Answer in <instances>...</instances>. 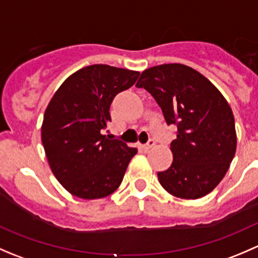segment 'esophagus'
I'll use <instances>...</instances> for the list:
<instances>
[{"label": "esophagus", "mask_w": 258, "mask_h": 258, "mask_svg": "<svg viewBox=\"0 0 258 258\" xmlns=\"http://www.w3.org/2000/svg\"><path fill=\"white\" fill-rule=\"evenodd\" d=\"M155 144H156V142H155V141H153V140H150V141H148V142H147V144H146V145H144V146H142V148H144V150H145V151H148V150H151V148H152V147H153V146H155Z\"/></svg>", "instance_id": "obj_1"}]
</instances>
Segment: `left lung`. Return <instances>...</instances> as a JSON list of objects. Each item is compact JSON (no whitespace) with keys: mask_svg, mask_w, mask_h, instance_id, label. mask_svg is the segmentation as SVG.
Listing matches in <instances>:
<instances>
[{"mask_svg":"<svg viewBox=\"0 0 258 258\" xmlns=\"http://www.w3.org/2000/svg\"><path fill=\"white\" fill-rule=\"evenodd\" d=\"M136 86L153 96L167 124L177 126L172 165L157 173L161 186L183 200L209 195L225 177L237 147L226 98L204 75L181 63L150 67Z\"/></svg>","mask_w":258,"mask_h":258,"instance_id":"left-lung-1","label":"left lung"}]
</instances>
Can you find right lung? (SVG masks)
<instances>
[{
	"instance_id": "right-lung-1",
	"label": "right lung",
	"mask_w": 258,
	"mask_h": 258,
	"mask_svg": "<svg viewBox=\"0 0 258 258\" xmlns=\"http://www.w3.org/2000/svg\"><path fill=\"white\" fill-rule=\"evenodd\" d=\"M140 72L108 64H91L54 92L43 116L41 140L51 171L74 196L102 199L113 194L137 153L102 130L111 121L114 96L127 90Z\"/></svg>"
}]
</instances>
